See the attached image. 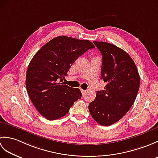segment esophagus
<instances>
[{"label":"esophagus","instance_id":"obj_1","mask_svg":"<svg viewBox=\"0 0 158 158\" xmlns=\"http://www.w3.org/2000/svg\"><path fill=\"white\" fill-rule=\"evenodd\" d=\"M81 93H82V94H83V95H85V94H86V92H87V91H85V90H83V89H82L81 88Z\"/></svg>","mask_w":158,"mask_h":158}]
</instances>
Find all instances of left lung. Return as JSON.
<instances>
[{
    "label": "left lung",
    "instance_id": "8db88e82",
    "mask_svg": "<svg viewBox=\"0 0 158 158\" xmlns=\"http://www.w3.org/2000/svg\"><path fill=\"white\" fill-rule=\"evenodd\" d=\"M93 43L102 56L100 78L107 84L96 92L88 108L97 123L108 126L122 119L135 102L140 76L135 62L123 49L109 43Z\"/></svg>",
    "mask_w": 158,
    "mask_h": 158
}]
</instances>
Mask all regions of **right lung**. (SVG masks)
<instances>
[{
	"label": "right lung",
	"instance_id": "obj_1",
	"mask_svg": "<svg viewBox=\"0 0 158 158\" xmlns=\"http://www.w3.org/2000/svg\"><path fill=\"white\" fill-rule=\"evenodd\" d=\"M94 48L88 40L60 36L43 45L31 60L26 72V90L36 110L47 119L66 115L81 98L80 89L64 84L63 79L75 60Z\"/></svg>",
	"mask_w": 158,
	"mask_h": 158
}]
</instances>
